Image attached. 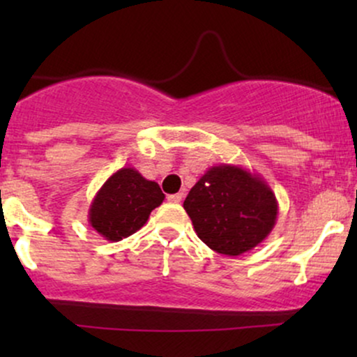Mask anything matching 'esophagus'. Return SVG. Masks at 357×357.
Returning <instances> with one entry per match:
<instances>
[{"label": "esophagus", "instance_id": "34e87169", "mask_svg": "<svg viewBox=\"0 0 357 357\" xmlns=\"http://www.w3.org/2000/svg\"><path fill=\"white\" fill-rule=\"evenodd\" d=\"M183 192H176V195H169L167 196V202L169 203H181V199H183Z\"/></svg>", "mask_w": 357, "mask_h": 357}]
</instances>
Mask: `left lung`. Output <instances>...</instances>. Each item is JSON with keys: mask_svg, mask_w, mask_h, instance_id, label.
<instances>
[{"mask_svg": "<svg viewBox=\"0 0 357 357\" xmlns=\"http://www.w3.org/2000/svg\"><path fill=\"white\" fill-rule=\"evenodd\" d=\"M183 206L199 240L230 257L260 245L278 215L275 192L267 181L235 165L211 166L191 188Z\"/></svg>", "mask_w": 357, "mask_h": 357, "instance_id": "8db88e82", "label": "left lung"}]
</instances>
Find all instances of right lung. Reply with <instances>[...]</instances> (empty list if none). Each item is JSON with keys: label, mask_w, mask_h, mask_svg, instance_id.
<instances>
[{"label": "right lung", "mask_w": 357, "mask_h": 357, "mask_svg": "<svg viewBox=\"0 0 357 357\" xmlns=\"http://www.w3.org/2000/svg\"><path fill=\"white\" fill-rule=\"evenodd\" d=\"M165 202L161 188L134 167H121L102 184L89 208V223L109 241L141 230L151 211Z\"/></svg>", "instance_id": "add662e5"}]
</instances>
